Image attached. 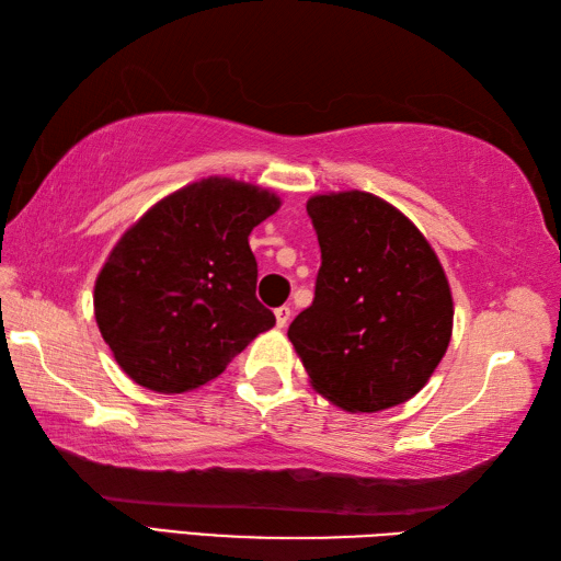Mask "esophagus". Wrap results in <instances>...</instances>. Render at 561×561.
<instances>
[{
  "instance_id": "34e87169",
  "label": "esophagus",
  "mask_w": 561,
  "mask_h": 561,
  "mask_svg": "<svg viewBox=\"0 0 561 561\" xmlns=\"http://www.w3.org/2000/svg\"><path fill=\"white\" fill-rule=\"evenodd\" d=\"M274 318H277V328H287V323L291 320V308L289 306L274 308Z\"/></svg>"
}]
</instances>
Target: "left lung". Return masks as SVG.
Returning a JSON list of instances; mask_svg holds the SVG:
<instances>
[{
	"instance_id": "8db88e82",
	"label": "left lung",
	"mask_w": 561,
	"mask_h": 561,
	"mask_svg": "<svg viewBox=\"0 0 561 561\" xmlns=\"http://www.w3.org/2000/svg\"><path fill=\"white\" fill-rule=\"evenodd\" d=\"M320 257L313 304L289 340L316 392L344 412H380L420 392L453 332L450 284L424 233L364 190L306 202Z\"/></svg>"
}]
</instances>
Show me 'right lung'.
<instances>
[{"mask_svg":"<svg viewBox=\"0 0 561 561\" xmlns=\"http://www.w3.org/2000/svg\"><path fill=\"white\" fill-rule=\"evenodd\" d=\"M277 193L209 175L165 195L121 236L93 287V313L117 366L173 396L224 374L274 313L255 296L248 236Z\"/></svg>","mask_w":561,"mask_h":561,"instance_id":"obj_1","label":"right lung"}]
</instances>
